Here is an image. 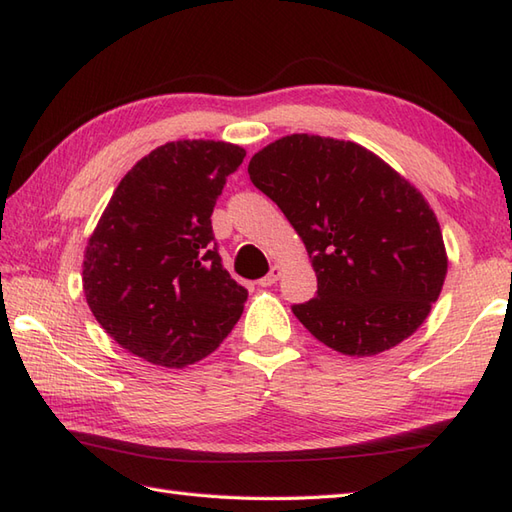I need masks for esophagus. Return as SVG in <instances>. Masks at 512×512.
I'll list each match as a JSON object with an SVG mask.
<instances>
[{
	"mask_svg": "<svg viewBox=\"0 0 512 512\" xmlns=\"http://www.w3.org/2000/svg\"><path fill=\"white\" fill-rule=\"evenodd\" d=\"M281 272H283V268H281V266H272L268 275L259 279V285H261V288H270L272 283H277V281H279V277H281Z\"/></svg>",
	"mask_w": 512,
	"mask_h": 512,
	"instance_id": "34e87169",
	"label": "esophagus"
}]
</instances>
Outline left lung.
<instances>
[{
  "mask_svg": "<svg viewBox=\"0 0 512 512\" xmlns=\"http://www.w3.org/2000/svg\"><path fill=\"white\" fill-rule=\"evenodd\" d=\"M248 174L312 259L316 296L292 312L314 338L366 358L423 325L447 255L434 211L406 178L353 141L318 135L277 139Z\"/></svg>",
  "mask_w": 512,
  "mask_h": 512,
  "instance_id": "obj_1",
  "label": "left lung"
}]
</instances>
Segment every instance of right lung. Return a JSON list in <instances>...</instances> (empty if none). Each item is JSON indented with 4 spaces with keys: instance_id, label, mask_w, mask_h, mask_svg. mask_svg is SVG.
<instances>
[{
    "instance_id": "1",
    "label": "right lung",
    "mask_w": 512,
    "mask_h": 512,
    "mask_svg": "<svg viewBox=\"0 0 512 512\" xmlns=\"http://www.w3.org/2000/svg\"><path fill=\"white\" fill-rule=\"evenodd\" d=\"M244 148L183 139L137 161L89 237L82 288L95 320L137 358L165 368L220 347L246 288L222 266L211 213Z\"/></svg>"
}]
</instances>
